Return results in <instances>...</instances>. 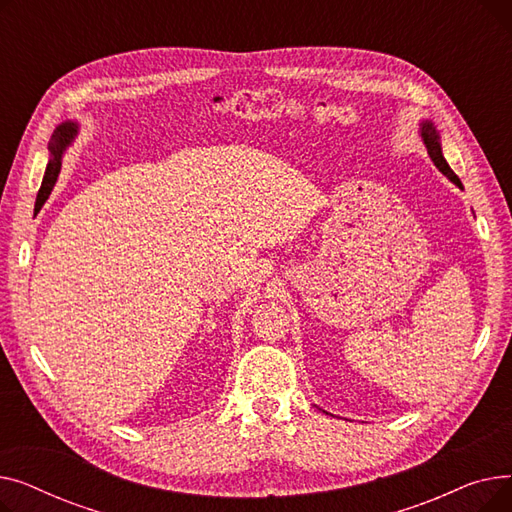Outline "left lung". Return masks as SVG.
<instances>
[{
	"label": "left lung",
	"mask_w": 512,
	"mask_h": 512,
	"mask_svg": "<svg viewBox=\"0 0 512 512\" xmlns=\"http://www.w3.org/2000/svg\"><path fill=\"white\" fill-rule=\"evenodd\" d=\"M419 126H421V128H419V132H421V139H423V143H425V147H427L429 157H432V161L436 164V168H438V170H440V172H442L450 182H454L456 186L463 188V184H461L459 176H456V174L450 170V166L446 164V159H444V155H442L440 134H438V130H436L434 122L423 120Z\"/></svg>",
	"instance_id": "obj_1"
}]
</instances>
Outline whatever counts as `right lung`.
<instances>
[{"mask_svg": "<svg viewBox=\"0 0 512 512\" xmlns=\"http://www.w3.org/2000/svg\"><path fill=\"white\" fill-rule=\"evenodd\" d=\"M76 137V124L74 122H66L62 126H58V130L53 132V139L49 143V151H51V159L47 164V170H45V176H43V184H41V195L47 199L53 184H56L58 180V174H60V168H62V155H64V149L72 143V139Z\"/></svg>", "mask_w": 512, "mask_h": 512, "instance_id": "1", "label": "right lung"}]
</instances>
